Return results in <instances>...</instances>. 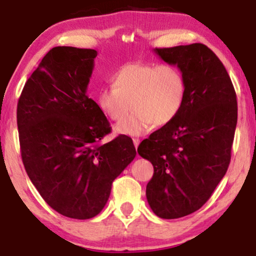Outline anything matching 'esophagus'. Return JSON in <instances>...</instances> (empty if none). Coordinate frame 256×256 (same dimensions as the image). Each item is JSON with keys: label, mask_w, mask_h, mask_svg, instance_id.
<instances>
[{"label": "esophagus", "mask_w": 256, "mask_h": 256, "mask_svg": "<svg viewBox=\"0 0 256 256\" xmlns=\"http://www.w3.org/2000/svg\"><path fill=\"white\" fill-rule=\"evenodd\" d=\"M134 146L136 149H137V146H140V140H138V138H134Z\"/></svg>", "instance_id": "obj_1"}]
</instances>
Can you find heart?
Here are the masks:
<instances>
[{"label":"heart","instance_id":"obj_1","mask_svg":"<svg viewBox=\"0 0 256 256\" xmlns=\"http://www.w3.org/2000/svg\"><path fill=\"white\" fill-rule=\"evenodd\" d=\"M112 88L96 95V106L112 122H120L130 110L134 113L116 126V134L142 136L152 125L166 126L180 113L186 95V83L173 64L131 62L110 77Z\"/></svg>","mask_w":256,"mask_h":256}]
</instances>
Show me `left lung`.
I'll return each instance as SVG.
<instances>
[{
    "label": "left lung",
    "mask_w": 256,
    "mask_h": 256,
    "mask_svg": "<svg viewBox=\"0 0 256 256\" xmlns=\"http://www.w3.org/2000/svg\"><path fill=\"white\" fill-rule=\"evenodd\" d=\"M186 83L179 116L140 142L137 152L154 166L146 195L162 219L189 216L204 206L228 171L237 124V100L224 64L207 46L155 48Z\"/></svg>",
    "instance_id": "8db88e82"
}]
</instances>
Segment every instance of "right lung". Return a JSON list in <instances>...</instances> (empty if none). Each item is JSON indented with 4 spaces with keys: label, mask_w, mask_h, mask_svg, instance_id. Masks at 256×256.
I'll return each instance as SVG.
<instances>
[{
    "label": "right lung",
    "mask_w": 256,
    "mask_h": 256,
    "mask_svg": "<svg viewBox=\"0 0 256 256\" xmlns=\"http://www.w3.org/2000/svg\"><path fill=\"white\" fill-rule=\"evenodd\" d=\"M98 52L55 46L26 82L16 108L26 173L44 201L72 219L104 210L112 183L136 156L130 137L110 132V122L86 90Z\"/></svg>",
    "instance_id": "obj_1"
}]
</instances>
